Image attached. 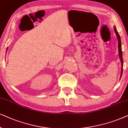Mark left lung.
<instances>
[{
  "label": "left lung",
  "instance_id": "1",
  "mask_svg": "<svg viewBox=\"0 0 128 128\" xmlns=\"http://www.w3.org/2000/svg\"><path fill=\"white\" fill-rule=\"evenodd\" d=\"M114 31H115L118 40V50H119V56H120V62H121V76L122 75V72H123V65H124V61L123 58H122V48H121V42H120V37L119 33H118L116 28L115 27H114Z\"/></svg>",
  "mask_w": 128,
  "mask_h": 128
}]
</instances>
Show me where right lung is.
<instances>
[{
    "mask_svg": "<svg viewBox=\"0 0 128 128\" xmlns=\"http://www.w3.org/2000/svg\"><path fill=\"white\" fill-rule=\"evenodd\" d=\"M8 48H7V49H6V52H7V50H8Z\"/></svg>",
    "mask_w": 128,
    "mask_h": 128,
    "instance_id": "1",
    "label": "right lung"
}]
</instances>
